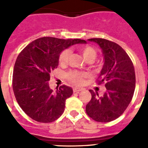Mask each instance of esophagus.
<instances>
[{
    "label": "esophagus",
    "mask_w": 148,
    "mask_h": 148,
    "mask_svg": "<svg viewBox=\"0 0 148 148\" xmlns=\"http://www.w3.org/2000/svg\"><path fill=\"white\" fill-rule=\"evenodd\" d=\"M82 91V89L81 88H77V87H75V88H73V92H79Z\"/></svg>",
    "instance_id": "1"
}]
</instances>
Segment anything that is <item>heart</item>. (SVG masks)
<instances>
[{"label":"heart","mask_w":148,"mask_h":148,"mask_svg":"<svg viewBox=\"0 0 148 148\" xmlns=\"http://www.w3.org/2000/svg\"><path fill=\"white\" fill-rule=\"evenodd\" d=\"M78 50L82 53L83 58H84L86 61H90L92 62L95 59L97 56V53L93 47L90 46H82L78 48ZM70 50L69 49H65L61 53L59 56V63L60 64L64 65L67 63L68 59L70 58ZM87 76V73H83V72L78 71H70L67 74V78L70 82L72 83L79 85L82 84L84 82V78Z\"/></svg>","instance_id":"1"}]
</instances>
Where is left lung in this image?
I'll return each mask as SVG.
<instances>
[{"label":"left lung","instance_id":"1","mask_svg":"<svg viewBox=\"0 0 148 148\" xmlns=\"http://www.w3.org/2000/svg\"><path fill=\"white\" fill-rule=\"evenodd\" d=\"M101 49L104 65L99 84H105L104 95L90 90L92 99L86 105V113L99 122H109L119 118L132 100L136 87L135 70L127 53L119 44L103 38L88 39Z\"/></svg>","mask_w":148,"mask_h":148}]
</instances>
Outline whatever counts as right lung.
Wrapping results in <instances>:
<instances>
[{"mask_svg": "<svg viewBox=\"0 0 148 148\" xmlns=\"http://www.w3.org/2000/svg\"><path fill=\"white\" fill-rule=\"evenodd\" d=\"M86 43L82 39L43 37L33 40L18 55L13 70V91L21 108L30 118L49 123L62 115L73 89L63 85L56 91L52 90L49 73L58 66L63 50Z\"/></svg>", "mask_w": 148, "mask_h": 148, "instance_id": "1", "label": "right lung"}]
</instances>
